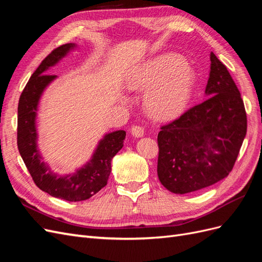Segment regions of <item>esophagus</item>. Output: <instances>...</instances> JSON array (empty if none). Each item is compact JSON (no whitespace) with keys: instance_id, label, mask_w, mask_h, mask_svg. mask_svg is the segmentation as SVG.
Listing matches in <instances>:
<instances>
[{"instance_id":"1","label":"esophagus","mask_w":262,"mask_h":262,"mask_svg":"<svg viewBox=\"0 0 262 262\" xmlns=\"http://www.w3.org/2000/svg\"><path fill=\"white\" fill-rule=\"evenodd\" d=\"M131 134L133 137H136V138H141V137H143V134H144V128L143 126H141V125H133L132 128H131Z\"/></svg>"}]
</instances>
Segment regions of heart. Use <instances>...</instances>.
Here are the masks:
<instances>
[{
	"instance_id": "heart-1",
	"label": "heart",
	"mask_w": 262,
	"mask_h": 262,
	"mask_svg": "<svg viewBox=\"0 0 262 262\" xmlns=\"http://www.w3.org/2000/svg\"><path fill=\"white\" fill-rule=\"evenodd\" d=\"M194 84L193 71L178 55L163 54L139 67L128 80L129 89L146 91L147 112L158 119H171L186 109Z\"/></svg>"
}]
</instances>
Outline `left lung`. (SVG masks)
<instances>
[{
	"mask_svg": "<svg viewBox=\"0 0 262 262\" xmlns=\"http://www.w3.org/2000/svg\"><path fill=\"white\" fill-rule=\"evenodd\" d=\"M204 99L161 126L157 175L170 192L209 187L232 171L247 132L241 93L227 68L211 52Z\"/></svg>",
	"mask_w": 262,
	"mask_h": 262,
	"instance_id": "obj_1",
	"label": "left lung"
}]
</instances>
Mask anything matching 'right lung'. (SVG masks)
I'll use <instances>...</instances> for the list:
<instances>
[{"instance_id": "right-lung-1", "label": "right lung", "mask_w": 262, "mask_h": 262, "mask_svg": "<svg viewBox=\"0 0 262 262\" xmlns=\"http://www.w3.org/2000/svg\"><path fill=\"white\" fill-rule=\"evenodd\" d=\"M74 47V43L62 45L42 60L20 95L17 118L18 150L36 186L54 198L71 202L90 199L107 185L113 157L122 148L125 139L123 130L106 134L99 142L92 160L73 175L57 176L42 162L37 148V107L43 90L57 77L46 74V71Z\"/></svg>"}]
</instances>
